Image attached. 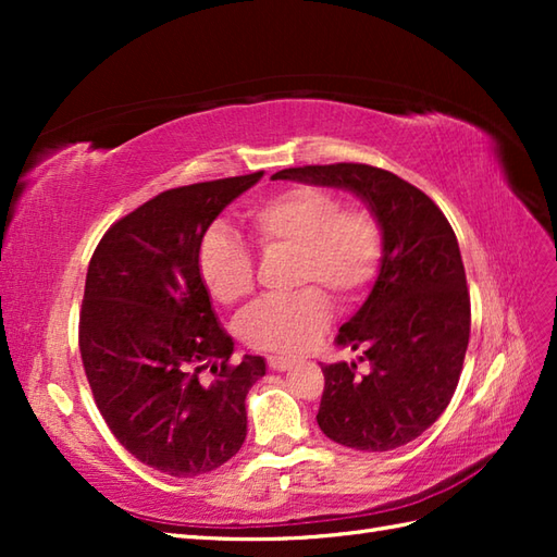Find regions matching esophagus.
<instances>
[{
	"instance_id": "1",
	"label": "esophagus",
	"mask_w": 557,
	"mask_h": 557,
	"mask_svg": "<svg viewBox=\"0 0 557 557\" xmlns=\"http://www.w3.org/2000/svg\"><path fill=\"white\" fill-rule=\"evenodd\" d=\"M268 366H270L272 371H289L292 369V361L285 359V357H270Z\"/></svg>"
}]
</instances>
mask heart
<instances>
[{
	"label": "heart",
	"instance_id": "b5f03b06",
	"mask_svg": "<svg viewBox=\"0 0 557 557\" xmlns=\"http://www.w3.org/2000/svg\"><path fill=\"white\" fill-rule=\"evenodd\" d=\"M248 227L265 253H292V299H263L242 318L248 347L299 357L321 337L333 315L325 294L342 304L357 301L371 285L383 256V234L363 206L339 208L321 186H294L268 198L248 215ZM203 285L220 304H239L253 292L256 263L246 244L222 224H212L198 244Z\"/></svg>",
	"mask_w": 557,
	"mask_h": 557
}]
</instances>
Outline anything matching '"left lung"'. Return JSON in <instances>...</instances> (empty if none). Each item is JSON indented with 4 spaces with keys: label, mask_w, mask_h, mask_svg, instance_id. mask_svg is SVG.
<instances>
[{
    "label": "left lung",
    "mask_w": 557,
    "mask_h": 557,
    "mask_svg": "<svg viewBox=\"0 0 557 557\" xmlns=\"http://www.w3.org/2000/svg\"><path fill=\"white\" fill-rule=\"evenodd\" d=\"M272 180L345 188L383 234L375 285L337 335L371 371L359 375L357 361L323 366L318 425L330 441L363 453L417 441L453 399L469 345V289L453 227L417 186L371 164H309Z\"/></svg>",
    "instance_id": "8db88e82"
}]
</instances>
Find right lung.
I'll list each match as a JSON object with an SVG mask.
<instances>
[{
  "label": "right lung",
  "mask_w": 557,
  "mask_h": 557,
  "mask_svg": "<svg viewBox=\"0 0 557 557\" xmlns=\"http://www.w3.org/2000/svg\"><path fill=\"white\" fill-rule=\"evenodd\" d=\"M260 176L170 188L114 222L90 258L78 345L92 397L116 441L168 476L208 474L246 441V395L265 359L230 363L198 244Z\"/></svg>",
  "instance_id": "add662e5"
}]
</instances>
